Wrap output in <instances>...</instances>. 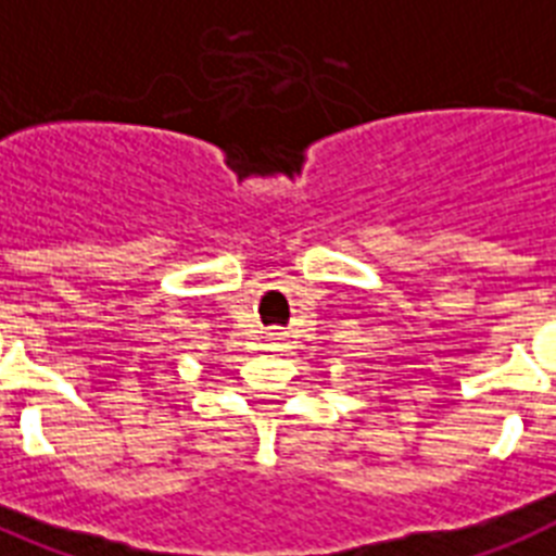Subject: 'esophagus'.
I'll list each match as a JSON object with an SVG mask.
<instances>
[{"label": "esophagus", "mask_w": 556, "mask_h": 556, "mask_svg": "<svg viewBox=\"0 0 556 556\" xmlns=\"http://www.w3.org/2000/svg\"><path fill=\"white\" fill-rule=\"evenodd\" d=\"M273 341H281V334H273Z\"/></svg>", "instance_id": "1"}]
</instances>
